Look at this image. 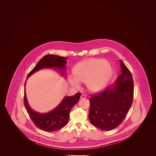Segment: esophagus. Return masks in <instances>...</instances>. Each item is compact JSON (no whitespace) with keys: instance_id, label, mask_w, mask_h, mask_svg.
<instances>
[{"instance_id":"esophagus-1","label":"esophagus","mask_w":156,"mask_h":156,"mask_svg":"<svg viewBox=\"0 0 156 156\" xmlns=\"http://www.w3.org/2000/svg\"><path fill=\"white\" fill-rule=\"evenodd\" d=\"M85 98H86L85 95H81V99H85Z\"/></svg>"}]
</instances>
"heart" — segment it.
Segmentation results:
<instances>
[{
  "label": "heart",
  "instance_id": "b5f03b06",
  "mask_svg": "<svg viewBox=\"0 0 156 156\" xmlns=\"http://www.w3.org/2000/svg\"><path fill=\"white\" fill-rule=\"evenodd\" d=\"M110 64L104 59L90 58L78 63L75 74L69 76V82L75 88H80L81 82H85L89 91L98 93L106 87L112 75Z\"/></svg>",
  "mask_w": 156,
  "mask_h": 156
}]
</instances>
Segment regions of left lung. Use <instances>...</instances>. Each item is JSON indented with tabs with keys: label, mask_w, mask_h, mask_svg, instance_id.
Instances as JSON below:
<instances>
[{
	"label": "left lung",
	"mask_w": 156,
	"mask_h": 156,
	"mask_svg": "<svg viewBox=\"0 0 156 156\" xmlns=\"http://www.w3.org/2000/svg\"><path fill=\"white\" fill-rule=\"evenodd\" d=\"M121 74L102 92L89 99L90 123L103 130H110L122 122L130 108L133 99V80L122 60Z\"/></svg>",
	"instance_id": "1"
}]
</instances>
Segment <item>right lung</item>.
Segmentation results:
<instances>
[{"label": "right lung", "mask_w": 156, "mask_h": 156, "mask_svg": "<svg viewBox=\"0 0 156 156\" xmlns=\"http://www.w3.org/2000/svg\"><path fill=\"white\" fill-rule=\"evenodd\" d=\"M67 60L66 57L58 55L52 54L45 55L30 71L24 83V104L26 109L35 125L44 131L49 132L57 131L67 125L71 109L78 102L81 94L76 93L72 97L66 96L58 105L52 111L47 113H39L32 109L29 104L26 93V81L31 75L43 68H54L58 71L62 76L65 77L67 71L66 67Z\"/></svg>", "instance_id": "obj_1"}]
</instances>
